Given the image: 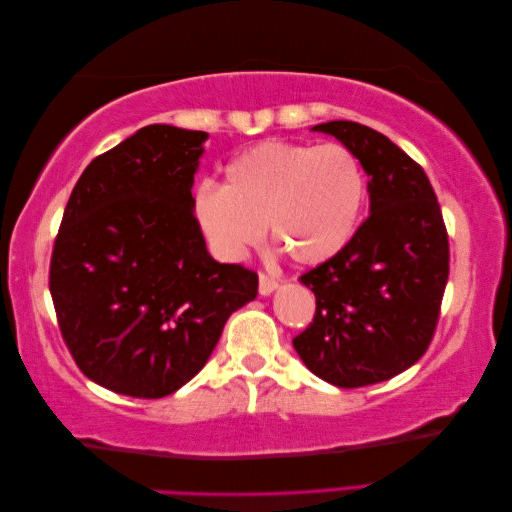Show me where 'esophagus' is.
Masks as SVG:
<instances>
[{
    "label": "esophagus",
    "mask_w": 512,
    "mask_h": 512,
    "mask_svg": "<svg viewBox=\"0 0 512 512\" xmlns=\"http://www.w3.org/2000/svg\"><path fill=\"white\" fill-rule=\"evenodd\" d=\"M277 286H279V281L275 277H270L266 273H259V295L266 297L273 290H277Z\"/></svg>",
    "instance_id": "1"
}]
</instances>
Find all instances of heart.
<instances>
[{"instance_id":"b5f03b06","label":"heart","mask_w":512,"mask_h":512,"mask_svg":"<svg viewBox=\"0 0 512 512\" xmlns=\"http://www.w3.org/2000/svg\"><path fill=\"white\" fill-rule=\"evenodd\" d=\"M365 193V169L350 147L266 140L226 167L224 187L202 184L193 209L222 257L244 255L268 224L295 262L312 266L350 244Z\"/></svg>"}]
</instances>
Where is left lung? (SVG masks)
<instances>
[{"label":"left lung","instance_id":"obj_1","mask_svg":"<svg viewBox=\"0 0 512 512\" xmlns=\"http://www.w3.org/2000/svg\"><path fill=\"white\" fill-rule=\"evenodd\" d=\"M350 147L369 176V217L341 253L301 275L317 310L292 339L325 383L354 389L405 372L436 334L449 279V235L427 173L376 129L312 127Z\"/></svg>","mask_w":512,"mask_h":512}]
</instances>
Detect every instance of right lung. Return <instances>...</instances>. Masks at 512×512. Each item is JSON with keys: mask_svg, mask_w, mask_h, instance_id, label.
Masks as SVG:
<instances>
[{"mask_svg": "<svg viewBox=\"0 0 512 512\" xmlns=\"http://www.w3.org/2000/svg\"><path fill=\"white\" fill-rule=\"evenodd\" d=\"M206 132L147 125L96 156L65 204L50 295L81 372L162 398L200 372L257 273L209 255L193 213Z\"/></svg>", "mask_w": 512, "mask_h": 512, "instance_id": "1", "label": "right lung"}]
</instances>
